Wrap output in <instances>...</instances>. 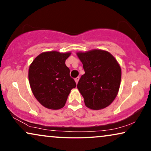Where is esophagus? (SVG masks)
Masks as SVG:
<instances>
[{"label":"esophagus","instance_id":"obj_1","mask_svg":"<svg viewBox=\"0 0 151 151\" xmlns=\"http://www.w3.org/2000/svg\"><path fill=\"white\" fill-rule=\"evenodd\" d=\"M79 79H80L79 77H77V78H75V81H76V84H78V81H79Z\"/></svg>","mask_w":151,"mask_h":151}]
</instances>
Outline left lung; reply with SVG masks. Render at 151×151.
Here are the masks:
<instances>
[{"label": "left lung", "mask_w": 151, "mask_h": 151, "mask_svg": "<svg viewBox=\"0 0 151 151\" xmlns=\"http://www.w3.org/2000/svg\"><path fill=\"white\" fill-rule=\"evenodd\" d=\"M77 55L85 72L77 86L85 105L94 110L108 106L117 96L120 85L119 64L106 51L95 49Z\"/></svg>", "instance_id": "left-lung-1"}]
</instances>
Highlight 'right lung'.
Masks as SVG:
<instances>
[{
    "label": "right lung",
    "mask_w": 151,
    "mask_h": 151,
    "mask_svg": "<svg viewBox=\"0 0 151 151\" xmlns=\"http://www.w3.org/2000/svg\"><path fill=\"white\" fill-rule=\"evenodd\" d=\"M70 54L58 51L45 52L31 64L29 69L31 88L37 100L46 108H63L71 90L76 86L65 65Z\"/></svg>",
    "instance_id": "add662e5"
}]
</instances>
